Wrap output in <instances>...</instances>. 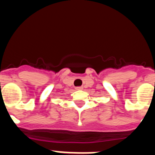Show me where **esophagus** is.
Here are the masks:
<instances>
[{"mask_svg":"<svg viewBox=\"0 0 155 155\" xmlns=\"http://www.w3.org/2000/svg\"><path fill=\"white\" fill-rule=\"evenodd\" d=\"M75 88H76V90H82L83 89V87H81V86H79V87H76Z\"/></svg>","mask_w":155,"mask_h":155,"instance_id":"1","label":"esophagus"}]
</instances>
